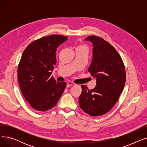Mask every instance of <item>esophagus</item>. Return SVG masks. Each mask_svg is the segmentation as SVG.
Segmentation results:
<instances>
[{
  "mask_svg": "<svg viewBox=\"0 0 147 147\" xmlns=\"http://www.w3.org/2000/svg\"><path fill=\"white\" fill-rule=\"evenodd\" d=\"M76 83H73V82H68L67 83V87L68 88V87H69V86H74V85H76Z\"/></svg>",
  "mask_w": 147,
  "mask_h": 147,
  "instance_id": "obj_1",
  "label": "esophagus"
}]
</instances>
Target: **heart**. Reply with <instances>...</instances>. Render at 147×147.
Here are the masks:
<instances>
[{
	"instance_id": "1",
	"label": "heart",
	"mask_w": 147,
	"mask_h": 147,
	"mask_svg": "<svg viewBox=\"0 0 147 147\" xmlns=\"http://www.w3.org/2000/svg\"><path fill=\"white\" fill-rule=\"evenodd\" d=\"M78 48H85V49H86V46H85V45H82L79 46V47L78 48Z\"/></svg>"
}]
</instances>
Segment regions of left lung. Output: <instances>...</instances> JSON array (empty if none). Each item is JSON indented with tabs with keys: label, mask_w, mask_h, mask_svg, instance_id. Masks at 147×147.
Instances as JSON below:
<instances>
[{
	"label": "left lung",
	"mask_w": 147,
	"mask_h": 147,
	"mask_svg": "<svg viewBox=\"0 0 147 147\" xmlns=\"http://www.w3.org/2000/svg\"><path fill=\"white\" fill-rule=\"evenodd\" d=\"M93 44V58L88 71L96 80V86L89 90L81 85L79 105L91 116L109 112L117 102L126 82V71L119 53L102 38L89 36L85 39Z\"/></svg>",
	"instance_id": "8db88e82"
}]
</instances>
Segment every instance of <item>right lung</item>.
<instances>
[{
  "label": "right lung",
  "mask_w": 147,
  "mask_h": 147,
  "mask_svg": "<svg viewBox=\"0 0 147 147\" xmlns=\"http://www.w3.org/2000/svg\"><path fill=\"white\" fill-rule=\"evenodd\" d=\"M68 39L52 34L31 43L23 52L18 67L22 94L36 110L45 111L55 106L64 92L65 82H57L52 72L57 63L56 51Z\"/></svg>",
  "instance_id": "right-lung-1"
}]
</instances>
